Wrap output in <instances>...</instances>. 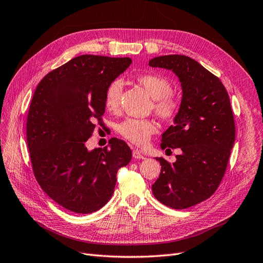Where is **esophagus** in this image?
<instances>
[{"label":"esophagus","mask_w":263,"mask_h":263,"mask_svg":"<svg viewBox=\"0 0 263 263\" xmlns=\"http://www.w3.org/2000/svg\"><path fill=\"white\" fill-rule=\"evenodd\" d=\"M133 157H134L135 159H145V156L142 155L138 149L133 150Z\"/></svg>","instance_id":"obj_1"}]
</instances>
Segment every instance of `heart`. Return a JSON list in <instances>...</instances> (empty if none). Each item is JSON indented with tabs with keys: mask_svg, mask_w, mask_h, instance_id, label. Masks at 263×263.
I'll list each match as a JSON object with an SVG mask.
<instances>
[{
	"mask_svg": "<svg viewBox=\"0 0 263 263\" xmlns=\"http://www.w3.org/2000/svg\"><path fill=\"white\" fill-rule=\"evenodd\" d=\"M137 82L153 99L151 108L158 117L165 122H172L177 118L181 109V102L171 93L172 85L165 78L155 73H145L137 78ZM122 91L123 82L119 79H115L106 86L104 104L109 112H116L118 109ZM117 132L127 141L144 147L157 132V124L153 119L127 118L118 124Z\"/></svg>",
	"mask_w": 263,
	"mask_h": 263,
	"instance_id": "b5f03b06",
	"label": "heart"
}]
</instances>
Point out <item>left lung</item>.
Listing matches in <instances>:
<instances>
[{
  "label": "left lung",
  "mask_w": 263,
  "mask_h": 263,
  "mask_svg": "<svg viewBox=\"0 0 263 263\" xmlns=\"http://www.w3.org/2000/svg\"><path fill=\"white\" fill-rule=\"evenodd\" d=\"M149 66L172 70L182 85L180 113L160 144L182 154L173 163L157 158L161 172L153 193L169 208L184 210L208 200L221 182L235 142L234 114L224 84L194 59L168 54Z\"/></svg>",
  "instance_id": "left-lung-1"
}]
</instances>
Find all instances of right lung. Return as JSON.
Wrapping results in <instances>:
<instances>
[{
	"mask_svg": "<svg viewBox=\"0 0 263 263\" xmlns=\"http://www.w3.org/2000/svg\"><path fill=\"white\" fill-rule=\"evenodd\" d=\"M130 58L82 54L46 74L31 99L26 135L38 184L68 211L90 214L112 197L119 168L132 150L112 138L110 147L89 151L85 141L103 126L106 86L123 73Z\"/></svg>",
	"mask_w": 263,
	"mask_h": 263,
	"instance_id": "add662e5",
	"label": "right lung"
}]
</instances>
